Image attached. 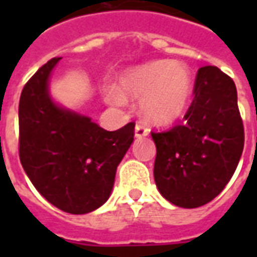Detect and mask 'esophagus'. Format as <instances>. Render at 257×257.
I'll return each instance as SVG.
<instances>
[{"instance_id":"esophagus-1","label":"esophagus","mask_w":257,"mask_h":257,"mask_svg":"<svg viewBox=\"0 0 257 257\" xmlns=\"http://www.w3.org/2000/svg\"><path fill=\"white\" fill-rule=\"evenodd\" d=\"M150 134V131L146 128L145 125H142V123H138L136 125V128H135V136L136 138H145L147 135Z\"/></svg>"}]
</instances>
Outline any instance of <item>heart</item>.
<instances>
[{
	"instance_id": "b5f03b06",
	"label": "heart",
	"mask_w": 257,
	"mask_h": 257,
	"mask_svg": "<svg viewBox=\"0 0 257 257\" xmlns=\"http://www.w3.org/2000/svg\"><path fill=\"white\" fill-rule=\"evenodd\" d=\"M193 95V75L182 62L157 60L125 70L118 88L108 85L103 97L108 104L122 107L126 96L142 99V112L157 125H169L183 115Z\"/></svg>"
}]
</instances>
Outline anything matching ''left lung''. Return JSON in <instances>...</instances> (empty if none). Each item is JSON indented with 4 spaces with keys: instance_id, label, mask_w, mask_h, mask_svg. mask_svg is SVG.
<instances>
[{
    "instance_id": "8db88e82",
    "label": "left lung",
    "mask_w": 257,
    "mask_h": 257,
    "mask_svg": "<svg viewBox=\"0 0 257 257\" xmlns=\"http://www.w3.org/2000/svg\"><path fill=\"white\" fill-rule=\"evenodd\" d=\"M151 138L157 147L154 179L162 197L189 209L208 204L230 182L243 150L234 81L215 66L199 68L183 125L153 132Z\"/></svg>"
}]
</instances>
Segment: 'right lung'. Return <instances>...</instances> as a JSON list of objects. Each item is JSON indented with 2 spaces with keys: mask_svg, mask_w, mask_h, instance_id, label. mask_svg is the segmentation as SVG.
Returning <instances> with one entry per match:
<instances>
[{
  "mask_svg": "<svg viewBox=\"0 0 257 257\" xmlns=\"http://www.w3.org/2000/svg\"><path fill=\"white\" fill-rule=\"evenodd\" d=\"M59 60L44 64L22 90L19 157L26 175L48 202L84 215L110 197L117 167L134 142L135 123L110 132L58 104L49 93V78Z\"/></svg>",
  "mask_w": 257,
  "mask_h": 257,
  "instance_id": "right-lung-1",
  "label": "right lung"
}]
</instances>
